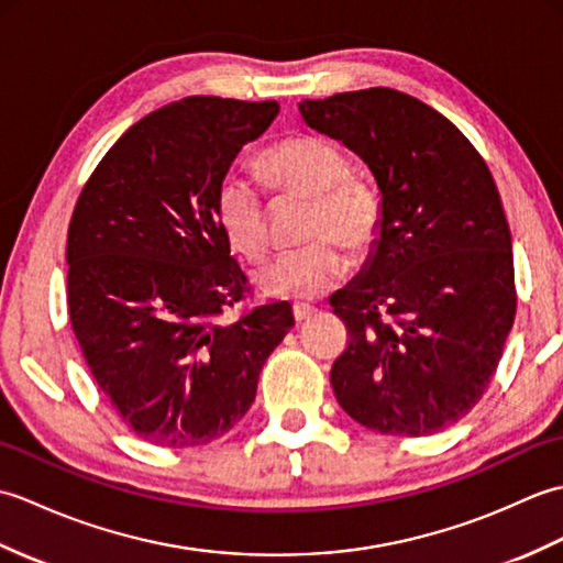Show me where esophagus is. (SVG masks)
Masks as SVG:
<instances>
[{
	"label": "esophagus",
	"instance_id": "esophagus-1",
	"mask_svg": "<svg viewBox=\"0 0 563 563\" xmlns=\"http://www.w3.org/2000/svg\"><path fill=\"white\" fill-rule=\"evenodd\" d=\"M314 312H317L314 305H307V302H295L292 305V317H295L297 324H302V321H307Z\"/></svg>",
	"mask_w": 563,
	"mask_h": 563
}]
</instances>
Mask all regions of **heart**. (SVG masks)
Masks as SVG:
<instances>
[{
  "mask_svg": "<svg viewBox=\"0 0 563 563\" xmlns=\"http://www.w3.org/2000/svg\"><path fill=\"white\" fill-rule=\"evenodd\" d=\"M261 176L275 194H295L312 200L305 236L309 242L283 254L263 275V288L273 295L309 300L336 285L349 258L365 256L379 242L385 227V198L379 186L349 169L345 152L327 137L290 135L263 150L256 159ZM218 222L236 254L251 263L266 261L271 232L266 198L244 176L227 174L214 190Z\"/></svg>",
  "mask_w": 563,
  "mask_h": 563,
  "instance_id": "heart-1",
  "label": "heart"
}]
</instances>
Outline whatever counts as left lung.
Masks as SVG:
<instances>
[{"instance_id": "1", "label": "left lung", "mask_w": 563, "mask_h": 563, "mask_svg": "<svg viewBox=\"0 0 563 563\" xmlns=\"http://www.w3.org/2000/svg\"><path fill=\"white\" fill-rule=\"evenodd\" d=\"M300 113L361 154L385 198L375 256L331 297L349 329L333 394L377 433L433 435L482 401L516 319L494 176L445 115L397 89L333 93Z\"/></svg>"}]
</instances>
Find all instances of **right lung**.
I'll use <instances>...</instances> for the list:
<instances>
[{
    "label": "right lung",
    "mask_w": 563,
    "mask_h": 563,
    "mask_svg": "<svg viewBox=\"0 0 563 563\" xmlns=\"http://www.w3.org/2000/svg\"><path fill=\"white\" fill-rule=\"evenodd\" d=\"M275 101L188 97L118 137L67 230V312L99 389L140 440L196 448L232 430L295 324L258 302L214 212V190ZM236 308L230 320L225 312Z\"/></svg>",
    "instance_id": "right-lung-1"
}]
</instances>
